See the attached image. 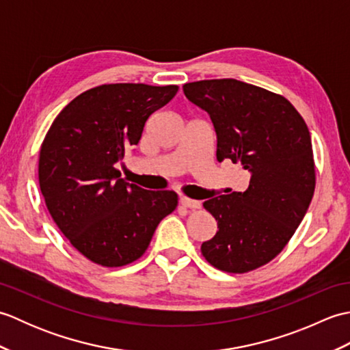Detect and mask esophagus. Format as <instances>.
Masks as SVG:
<instances>
[{"instance_id":"esophagus-1","label":"esophagus","mask_w":350,"mask_h":350,"mask_svg":"<svg viewBox=\"0 0 350 350\" xmlns=\"http://www.w3.org/2000/svg\"><path fill=\"white\" fill-rule=\"evenodd\" d=\"M180 203L182 206L188 207V209H200V202H197V200H192V198H188V197H182L180 198Z\"/></svg>"}]
</instances>
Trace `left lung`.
I'll list each match as a JSON object with an SVG mask.
<instances>
[{
  "instance_id": "left-lung-1",
  "label": "left lung",
  "mask_w": 350,
  "mask_h": 350,
  "mask_svg": "<svg viewBox=\"0 0 350 350\" xmlns=\"http://www.w3.org/2000/svg\"><path fill=\"white\" fill-rule=\"evenodd\" d=\"M183 92L211 116L217 159L251 173L245 192L203 203L218 232L202 243V254L219 271H254L292 239L313 198L316 167L307 123L284 96L237 79L196 81Z\"/></svg>"
}]
</instances>
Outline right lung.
Wrapping results in <instances>:
<instances>
[{
	"instance_id": "obj_1",
	"label": "right lung",
	"mask_w": 350,
	"mask_h": 350,
	"mask_svg": "<svg viewBox=\"0 0 350 350\" xmlns=\"http://www.w3.org/2000/svg\"><path fill=\"white\" fill-rule=\"evenodd\" d=\"M177 85L102 84L66 105L44 135L39 185L52 219L90 262L120 267L150 245L177 207L174 191H147L120 177L116 163L137 146L154 111Z\"/></svg>"
}]
</instances>
